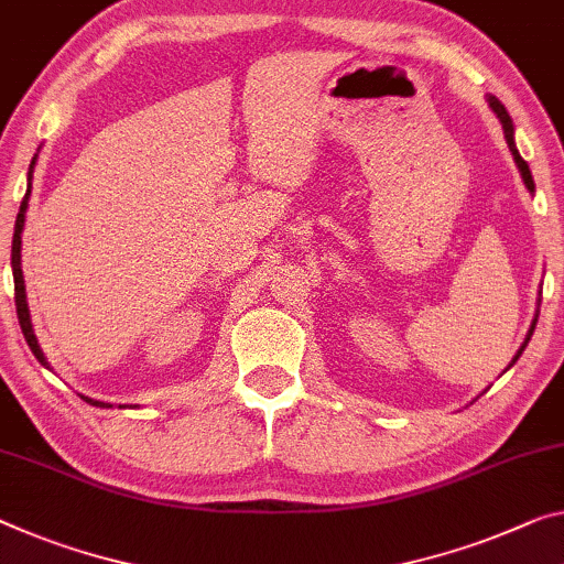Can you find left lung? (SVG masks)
<instances>
[{
	"instance_id": "1",
	"label": "left lung",
	"mask_w": 564,
	"mask_h": 564,
	"mask_svg": "<svg viewBox=\"0 0 564 564\" xmlns=\"http://www.w3.org/2000/svg\"><path fill=\"white\" fill-rule=\"evenodd\" d=\"M489 106H491V110L497 112V118L501 120V128H505V138H507V145H509V151H512V155H514V163H517V169H519V173H522V178H524V186L530 188V192H534V181H532V173H530V166H527V161L522 159V155H519V151H517V143H514V126H512V118H509V112H507V108L501 106V102L494 98V95H489ZM534 325H536V317H534V323H532V327H530V333H527V337H524V343H522V348L517 350V355L512 358V362H509V366H514V362L519 360V355L524 352V348H527V343H530V337H532V333H534Z\"/></svg>"
}]
</instances>
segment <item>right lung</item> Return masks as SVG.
<instances>
[{
  "label": "right lung",
  "mask_w": 564,
  "mask_h": 564,
  "mask_svg": "<svg viewBox=\"0 0 564 564\" xmlns=\"http://www.w3.org/2000/svg\"><path fill=\"white\" fill-rule=\"evenodd\" d=\"M34 163H37V155H34L32 163H30V171H28V194H24L22 204H20V214H17V221H14V237H12V274H14V305H17V317H20V327L24 333V340H28L30 350L34 352V358H37L42 366H47V358L45 352L40 350V343L37 337H34L32 330V319H30V307H28V292H24V276H22V229H24V214H28V204H30V194H32V171H34ZM83 401H88L90 405H100V409H110L108 403H100V401H93V398L83 395Z\"/></svg>",
  "instance_id": "1"
}]
</instances>
